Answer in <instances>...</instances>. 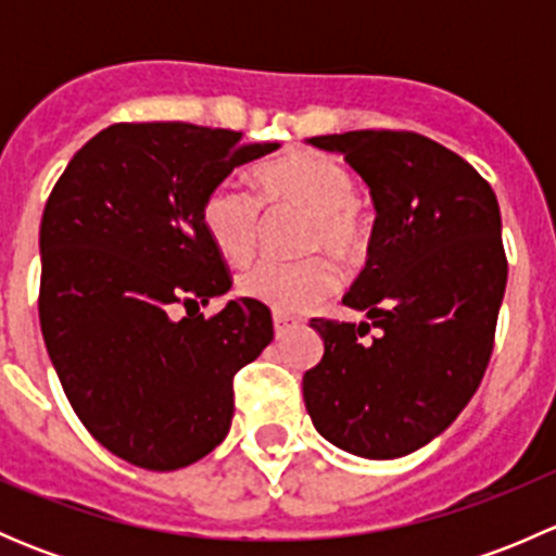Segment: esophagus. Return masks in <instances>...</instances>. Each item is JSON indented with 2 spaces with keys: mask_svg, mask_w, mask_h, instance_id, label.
I'll return each mask as SVG.
<instances>
[{
  "mask_svg": "<svg viewBox=\"0 0 556 556\" xmlns=\"http://www.w3.org/2000/svg\"><path fill=\"white\" fill-rule=\"evenodd\" d=\"M293 328H299V323L293 317H288V314H274V333H277V339L288 336Z\"/></svg>",
  "mask_w": 556,
  "mask_h": 556,
  "instance_id": "34e87169",
  "label": "esophagus"
}]
</instances>
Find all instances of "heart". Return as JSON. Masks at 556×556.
<instances>
[{
	"label": "heart",
	"mask_w": 556,
	"mask_h": 556,
	"mask_svg": "<svg viewBox=\"0 0 556 556\" xmlns=\"http://www.w3.org/2000/svg\"><path fill=\"white\" fill-rule=\"evenodd\" d=\"M255 193L220 182L206 193L201 223L226 261L244 263L255 252L263 206H299L309 212L304 228L306 252H333L357 261L368 247V226L357 210V182L333 155L319 150H288L252 172ZM339 266L328 255L304 261H261L239 274V293L277 314H301L339 288Z\"/></svg>",
	"instance_id": "obj_1"
}]
</instances>
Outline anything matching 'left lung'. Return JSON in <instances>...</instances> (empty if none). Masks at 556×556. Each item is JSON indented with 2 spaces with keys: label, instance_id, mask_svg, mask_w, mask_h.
Here are the masks:
<instances>
[{
  "label": "left lung",
  "instance_id": "left-lung-1",
  "mask_svg": "<svg viewBox=\"0 0 556 556\" xmlns=\"http://www.w3.org/2000/svg\"><path fill=\"white\" fill-rule=\"evenodd\" d=\"M309 144L366 179L377 220L344 295L368 323L312 319L325 352L304 374L306 412L339 450L403 457L450 428L486 371L508 279L501 206L468 161L422 134L346 131Z\"/></svg>",
  "mask_w": 556,
  "mask_h": 556
}]
</instances>
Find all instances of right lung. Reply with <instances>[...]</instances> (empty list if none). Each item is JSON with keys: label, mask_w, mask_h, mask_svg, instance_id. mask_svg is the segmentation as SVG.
Here are the masks:
<instances>
[{"label": "right lung", "mask_w": 556, "mask_h": 556, "mask_svg": "<svg viewBox=\"0 0 556 556\" xmlns=\"http://www.w3.org/2000/svg\"><path fill=\"white\" fill-rule=\"evenodd\" d=\"M193 123H115L55 182L39 226V325L88 433L148 470H177L226 439L233 374L274 339L250 299L199 312L231 290L201 223L206 193L277 150ZM174 305L185 318L174 320Z\"/></svg>", "instance_id": "1"}]
</instances>
